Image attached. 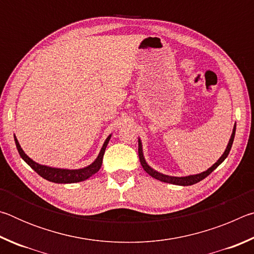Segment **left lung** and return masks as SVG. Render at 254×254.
<instances>
[{
	"mask_svg": "<svg viewBox=\"0 0 254 254\" xmlns=\"http://www.w3.org/2000/svg\"><path fill=\"white\" fill-rule=\"evenodd\" d=\"M235 128L236 126H234L233 127V132H232V135H231V139L229 141V144H227V147L225 149L224 153L222 154V157L218 159L217 162H215L214 165L208 168L206 171H203V173L200 174H197V175H191V176H186V177H171V176H167V175H163L158 173V171L153 170L151 167H150L147 162L144 160V157H143V152H142V143H141V140L139 139V158H140V162H141V166L143 167V169L145 170V173H148L151 177H153L154 179H158L160 180V182L163 183H170V184H174V185H179V186H190V185H194L196 183L200 182V180H203L204 178L207 177V176L214 171L215 169L217 168L218 166L221 165V163L225 160L226 157L229 156L230 153V150L232 148V144H233V141H234V135H235Z\"/></svg>",
	"mask_w": 254,
	"mask_h": 254,
	"instance_id": "1",
	"label": "left lung"
}]
</instances>
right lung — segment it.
<instances>
[{
	"label": "right lung",
	"instance_id": "1",
	"mask_svg": "<svg viewBox=\"0 0 254 254\" xmlns=\"http://www.w3.org/2000/svg\"><path fill=\"white\" fill-rule=\"evenodd\" d=\"M110 139H111V135L107 136V139L105 140V142H104V144H103V147L101 149L100 154H98L96 160L94 161L92 165H89L81 169H60V168H51V167H47V166L39 165V163L34 162L32 159H30L27 154L24 153L22 148H21V145L18 142V139H16L14 135L16 149H18L21 158H22L23 160L27 162L28 165L31 167V168L36 171L38 175H40L42 178L49 180V182L57 183V184L79 183V182H83V180H86L87 178H89L94 174H96L97 171L100 170L101 166H102L103 156H104L105 149L107 147V143H109Z\"/></svg>",
	"mask_w": 254,
	"mask_h": 254
}]
</instances>
